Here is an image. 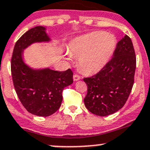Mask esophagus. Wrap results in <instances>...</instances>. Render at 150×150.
<instances>
[{"label":"esophagus","instance_id":"obj_1","mask_svg":"<svg viewBox=\"0 0 150 150\" xmlns=\"http://www.w3.org/2000/svg\"><path fill=\"white\" fill-rule=\"evenodd\" d=\"M80 79V75H77V74H75V75H73L74 81H78V80H79Z\"/></svg>","mask_w":150,"mask_h":150}]
</instances>
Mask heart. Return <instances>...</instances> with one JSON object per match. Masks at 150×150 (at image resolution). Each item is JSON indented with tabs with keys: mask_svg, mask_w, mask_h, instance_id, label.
Instances as JSON below:
<instances>
[{
	"mask_svg": "<svg viewBox=\"0 0 150 150\" xmlns=\"http://www.w3.org/2000/svg\"><path fill=\"white\" fill-rule=\"evenodd\" d=\"M116 46V39L105 31H93L75 39L70 53L79 57L78 65L83 72L93 74L100 71L108 63Z\"/></svg>",
	"mask_w": 150,
	"mask_h": 150,
	"instance_id": "heart-1",
	"label": "heart"
}]
</instances>
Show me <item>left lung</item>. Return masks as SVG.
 Here are the masks:
<instances>
[{"mask_svg":"<svg viewBox=\"0 0 150 150\" xmlns=\"http://www.w3.org/2000/svg\"><path fill=\"white\" fill-rule=\"evenodd\" d=\"M136 64L133 44L125 35L117 43L113 57L103 68L92 77L83 78L88 86L84 103L88 111L105 116L120 110L133 87Z\"/></svg>","mask_w":150,"mask_h":150,"instance_id":"1","label":"left lung"}]
</instances>
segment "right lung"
Masks as SVG:
<instances>
[{"instance_id": "right-lung-1", "label": "right lung", "mask_w": 150, "mask_h": 150, "mask_svg": "<svg viewBox=\"0 0 150 150\" xmlns=\"http://www.w3.org/2000/svg\"><path fill=\"white\" fill-rule=\"evenodd\" d=\"M49 41L43 26L29 29L16 43L11 62L14 88L22 105L29 113L44 117L59 109L63 89L73 83L70 69L63 72L50 68L33 70L23 62L22 54L25 48L34 42Z\"/></svg>"}]
</instances>
